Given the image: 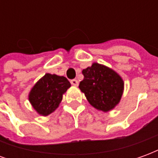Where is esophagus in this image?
Returning <instances> with one entry per match:
<instances>
[{
    "label": "esophagus",
    "instance_id": "esophagus-1",
    "mask_svg": "<svg viewBox=\"0 0 158 158\" xmlns=\"http://www.w3.org/2000/svg\"><path fill=\"white\" fill-rule=\"evenodd\" d=\"M70 82H71V84H72V85L73 86L79 85V82H78V80H77V79H72Z\"/></svg>",
    "mask_w": 158,
    "mask_h": 158
}]
</instances>
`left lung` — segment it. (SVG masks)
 Here are the masks:
<instances>
[{
	"mask_svg": "<svg viewBox=\"0 0 158 158\" xmlns=\"http://www.w3.org/2000/svg\"><path fill=\"white\" fill-rule=\"evenodd\" d=\"M84 79L79 88L91 106L98 111L107 113L118 105L122 98L124 82L113 69L93 62L82 71Z\"/></svg>",
	"mask_w": 158,
	"mask_h": 158,
	"instance_id": "1",
	"label": "left lung"
}]
</instances>
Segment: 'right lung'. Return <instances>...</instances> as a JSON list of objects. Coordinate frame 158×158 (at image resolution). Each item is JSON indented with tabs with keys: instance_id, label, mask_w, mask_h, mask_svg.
Here are the masks:
<instances>
[{
	"instance_id": "right-lung-1",
	"label": "right lung",
	"mask_w": 158,
	"mask_h": 158,
	"mask_svg": "<svg viewBox=\"0 0 158 158\" xmlns=\"http://www.w3.org/2000/svg\"><path fill=\"white\" fill-rule=\"evenodd\" d=\"M70 86L64 76L45 73L29 91V102L38 114L48 116L58 107L63 94Z\"/></svg>"
}]
</instances>
